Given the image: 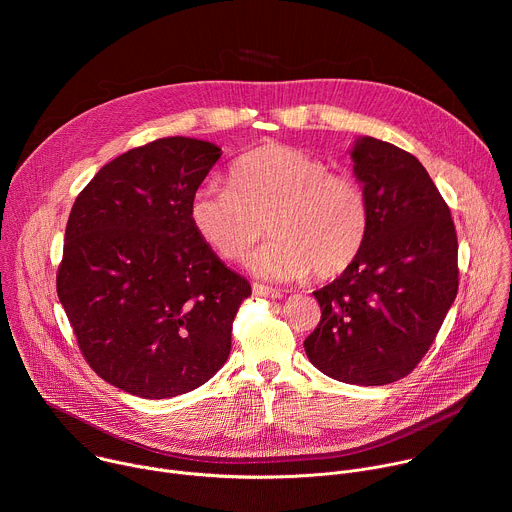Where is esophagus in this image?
I'll use <instances>...</instances> for the list:
<instances>
[{
	"instance_id": "1",
	"label": "esophagus",
	"mask_w": 512,
	"mask_h": 512,
	"mask_svg": "<svg viewBox=\"0 0 512 512\" xmlns=\"http://www.w3.org/2000/svg\"><path fill=\"white\" fill-rule=\"evenodd\" d=\"M253 294H255L257 298H271V300L281 298V291H279V289L267 287V285H263V283H253Z\"/></svg>"
}]
</instances>
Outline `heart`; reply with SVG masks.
Listing matches in <instances>:
<instances>
[{
  "label": "heart",
  "mask_w": 512,
  "mask_h": 512,
  "mask_svg": "<svg viewBox=\"0 0 512 512\" xmlns=\"http://www.w3.org/2000/svg\"><path fill=\"white\" fill-rule=\"evenodd\" d=\"M227 186H200L188 206L198 237L227 261L243 263L265 225L273 241L253 259L255 273L296 281L344 273L369 237L371 210L362 186L287 145H261L231 168Z\"/></svg>",
  "instance_id": "obj_1"
}]
</instances>
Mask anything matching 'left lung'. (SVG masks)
Instances as JSON below:
<instances>
[{"mask_svg":"<svg viewBox=\"0 0 512 512\" xmlns=\"http://www.w3.org/2000/svg\"><path fill=\"white\" fill-rule=\"evenodd\" d=\"M350 158L369 200V237L340 277L314 291L322 318L304 348L330 379L375 387L407 377L442 328L458 294V237L415 156L362 135Z\"/></svg>","mask_w":512,"mask_h":512,"instance_id":"obj_1","label":"left lung"}]
</instances>
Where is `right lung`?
I'll return each instance as SVG.
<instances>
[{"instance_id":"right-lung-1","label":"right lung","mask_w":512,"mask_h":512,"mask_svg":"<svg viewBox=\"0 0 512 512\" xmlns=\"http://www.w3.org/2000/svg\"><path fill=\"white\" fill-rule=\"evenodd\" d=\"M221 154L204 139H156L103 166L72 204L58 300L91 369L129 395L188 393L229 358L251 285L188 216Z\"/></svg>"}]
</instances>
